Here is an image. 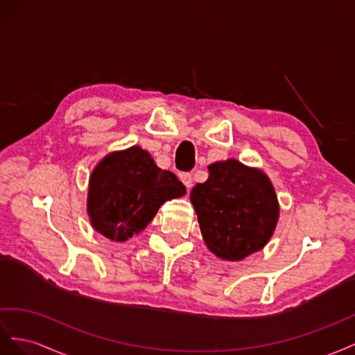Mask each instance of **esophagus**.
Here are the masks:
<instances>
[{"label": "esophagus", "mask_w": 355, "mask_h": 355, "mask_svg": "<svg viewBox=\"0 0 355 355\" xmlns=\"http://www.w3.org/2000/svg\"><path fill=\"white\" fill-rule=\"evenodd\" d=\"M180 180L183 181V184H184L187 189H190L191 184H193V178H191L190 172H181V174H180Z\"/></svg>", "instance_id": "esophagus-1"}]
</instances>
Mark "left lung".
I'll list each match as a JSON object with an SVG mask.
<instances>
[{"instance_id":"1","label":"left lung","mask_w":355,"mask_h":355,"mask_svg":"<svg viewBox=\"0 0 355 355\" xmlns=\"http://www.w3.org/2000/svg\"><path fill=\"white\" fill-rule=\"evenodd\" d=\"M209 177L190 191L202 236L214 254L238 261L268 244L278 221L269 178L235 159L208 166Z\"/></svg>"}]
</instances>
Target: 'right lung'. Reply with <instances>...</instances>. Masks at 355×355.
<instances>
[{"label": "right lung", "mask_w": 355, "mask_h": 355, "mask_svg": "<svg viewBox=\"0 0 355 355\" xmlns=\"http://www.w3.org/2000/svg\"><path fill=\"white\" fill-rule=\"evenodd\" d=\"M183 195L186 186L177 175L134 146L99 162L90 177L87 211L96 232L123 242L146 229L162 204Z\"/></svg>", "instance_id": "right-lung-1"}]
</instances>
